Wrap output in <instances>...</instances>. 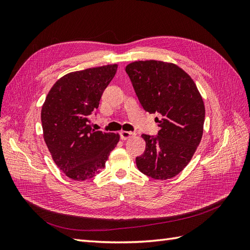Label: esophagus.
Wrapping results in <instances>:
<instances>
[{
  "label": "esophagus",
  "mask_w": 250,
  "mask_h": 250,
  "mask_svg": "<svg viewBox=\"0 0 250 250\" xmlns=\"http://www.w3.org/2000/svg\"><path fill=\"white\" fill-rule=\"evenodd\" d=\"M134 135H135V133L131 132V131H121L120 132L121 140H123V141H126L128 139H130V138L134 137Z\"/></svg>",
  "instance_id": "1"
}]
</instances>
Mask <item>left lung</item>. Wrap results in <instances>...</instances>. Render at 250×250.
<instances>
[{"label":"left lung","mask_w":250,"mask_h":250,"mask_svg":"<svg viewBox=\"0 0 250 250\" xmlns=\"http://www.w3.org/2000/svg\"><path fill=\"white\" fill-rule=\"evenodd\" d=\"M143 108L160 113L157 135L142 134L144 153L138 169L154 179H169L185 169L203 133L206 109L193 79L174 63L145 60L125 69Z\"/></svg>","instance_id":"8db88e82"}]
</instances>
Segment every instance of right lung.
I'll use <instances>...</instances> for the list:
<instances>
[{
    "label": "right lung",
    "mask_w": 250,
    "mask_h": 250,
    "mask_svg": "<svg viewBox=\"0 0 250 250\" xmlns=\"http://www.w3.org/2000/svg\"><path fill=\"white\" fill-rule=\"evenodd\" d=\"M117 69L108 64L66 74L42 105L44 142L57 167L74 180L96 176L120 140L118 133L95 131L89 125Z\"/></svg>",
    "instance_id": "1"
}]
</instances>
